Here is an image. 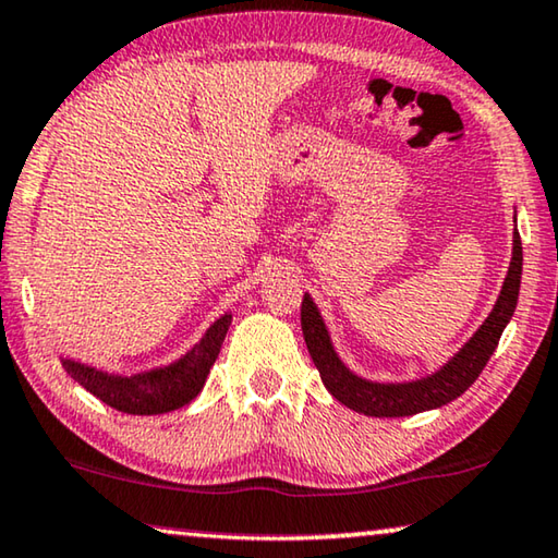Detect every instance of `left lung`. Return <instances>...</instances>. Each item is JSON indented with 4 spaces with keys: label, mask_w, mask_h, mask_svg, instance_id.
<instances>
[{
    "label": "left lung",
    "mask_w": 558,
    "mask_h": 558,
    "mask_svg": "<svg viewBox=\"0 0 558 558\" xmlns=\"http://www.w3.org/2000/svg\"><path fill=\"white\" fill-rule=\"evenodd\" d=\"M521 264H524V254H521V236L513 231V250L507 279H504L501 294L496 299L492 314L486 316L482 327L476 329L464 347L453 354L447 364L436 368L434 374L422 376L414 381H368L364 376L351 372V368L341 362L337 349L331 344L329 329L324 324L319 308H316L314 299L304 294L302 302V331L308 354L314 359V366L319 368V376L324 387L341 404L359 411L364 416H379V418H393V416H411L418 411L439 409L449 404L457 397H461L471 384L478 379L482 368L496 351L504 329L511 322L513 308L519 302V287H521Z\"/></svg>",
    "instance_id": "left-lung-1"
}]
</instances>
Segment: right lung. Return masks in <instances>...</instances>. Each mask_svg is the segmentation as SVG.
I'll use <instances>...</instances> for the list:
<instances>
[{"mask_svg":"<svg viewBox=\"0 0 558 558\" xmlns=\"http://www.w3.org/2000/svg\"><path fill=\"white\" fill-rule=\"evenodd\" d=\"M229 324L231 312L219 316L199 339V344H194L182 359L132 376L101 372V368L64 356L62 366L76 384H82L84 389L111 409L140 416L167 414V411L182 409L192 399L199 397L204 381L209 376V368L217 362L221 344H225Z\"/></svg>","mask_w":558,"mask_h":558,"instance_id":"right-lung-1","label":"right lung"}]
</instances>
